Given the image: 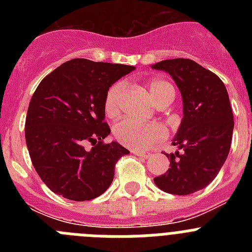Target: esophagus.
Segmentation results:
<instances>
[{
    "mask_svg": "<svg viewBox=\"0 0 252 252\" xmlns=\"http://www.w3.org/2000/svg\"><path fill=\"white\" fill-rule=\"evenodd\" d=\"M132 153L135 154V155H137V157H141V158H145V159H148V158L151 157V153H149V151H140V150H132Z\"/></svg>",
    "mask_w": 252,
    "mask_h": 252,
    "instance_id": "esophagus-1",
    "label": "esophagus"
}]
</instances>
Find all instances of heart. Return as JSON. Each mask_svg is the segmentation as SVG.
<instances>
[{
  "label": "heart",
  "mask_w": 252,
  "mask_h": 252,
  "mask_svg": "<svg viewBox=\"0 0 252 252\" xmlns=\"http://www.w3.org/2000/svg\"><path fill=\"white\" fill-rule=\"evenodd\" d=\"M148 88L154 102L158 106L169 104L174 99L175 91L170 83L160 78H154L149 81ZM125 92V83L122 81L116 82L108 88L104 97V113L108 117H115L121 110L122 97ZM113 135L116 140L130 149L140 150L149 149L166 137V130L159 124H145L131 119H125L115 125Z\"/></svg>",
  "instance_id": "obj_1"
}]
</instances>
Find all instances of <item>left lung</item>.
Here are the masks:
<instances>
[{"label": "left lung", "instance_id": "1", "mask_svg": "<svg viewBox=\"0 0 252 252\" xmlns=\"http://www.w3.org/2000/svg\"><path fill=\"white\" fill-rule=\"evenodd\" d=\"M174 79L183 98V120L173 140L179 151L165 154L170 168L154 178L161 190L187 195L208 186L230 153L233 113L223 82L194 60L177 58L154 64Z\"/></svg>", "mask_w": 252, "mask_h": 252}]
</instances>
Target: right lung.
<instances>
[{
  "instance_id": "right-lung-1",
  "label": "right lung",
  "mask_w": 252,
  "mask_h": 252,
  "mask_svg": "<svg viewBox=\"0 0 252 252\" xmlns=\"http://www.w3.org/2000/svg\"><path fill=\"white\" fill-rule=\"evenodd\" d=\"M133 66L72 59L40 82L31 97L25 137L31 162L44 183L70 201H91L111 186L115 165L130 151L103 142L104 97ZM91 142L90 152L84 144Z\"/></svg>"
}]
</instances>
